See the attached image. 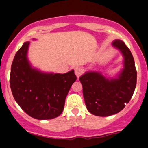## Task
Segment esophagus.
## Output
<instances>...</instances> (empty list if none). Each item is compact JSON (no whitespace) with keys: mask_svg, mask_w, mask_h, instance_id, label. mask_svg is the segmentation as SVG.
Masks as SVG:
<instances>
[{"mask_svg":"<svg viewBox=\"0 0 148 148\" xmlns=\"http://www.w3.org/2000/svg\"><path fill=\"white\" fill-rule=\"evenodd\" d=\"M74 71H75L76 76H77V77H79L83 73V69L82 68H80V67H77V68H75V69H74Z\"/></svg>","mask_w":148,"mask_h":148,"instance_id":"1","label":"esophagus"}]
</instances>
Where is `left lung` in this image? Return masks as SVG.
I'll return each mask as SVG.
<instances>
[{
	"mask_svg": "<svg viewBox=\"0 0 148 148\" xmlns=\"http://www.w3.org/2000/svg\"><path fill=\"white\" fill-rule=\"evenodd\" d=\"M124 57V66L114 78L99 71H87L79 77L87 110L97 116H109L120 112L133 95L137 71L131 51L121 40L112 42Z\"/></svg>",
	"mask_w": 148,
	"mask_h": 148,
	"instance_id": "obj_1",
	"label": "left lung"
}]
</instances>
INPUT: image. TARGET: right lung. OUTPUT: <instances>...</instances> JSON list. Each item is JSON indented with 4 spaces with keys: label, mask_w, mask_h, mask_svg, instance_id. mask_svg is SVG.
<instances>
[{
    "label": "right lung",
    "mask_w": 148,
    "mask_h": 148,
    "mask_svg": "<svg viewBox=\"0 0 148 148\" xmlns=\"http://www.w3.org/2000/svg\"><path fill=\"white\" fill-rule=\"evenodd\" d=\"M29 43L24 42L14 56L10 74L11 92L29 116L39 120L52 119L63 112L66 97L77 77L74 70L54 74L34 68L27 58Z\"/></svg>",
    "instance_id": "1"
}]
</instances>
